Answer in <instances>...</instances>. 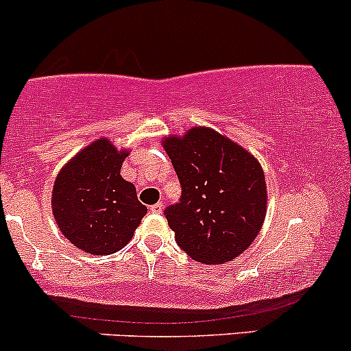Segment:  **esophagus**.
Here are the masks:
<instances>
[{
	"label": "esophagus",
	"instance_id": "obj_1",
	"mask_svg": "<svg viewBox=\"0 0 351 351\" xmlns=\"http://www.w3.org/2000/svg\"><path fill=\"white\" fill-rule=\"evenodd\" d=\"M150 210L156 214H160L162 210H164V204H162V202H157V204H154L152 207H150Z\"/></svg>",
	"mask_w": 351,
	"mask_h": 351
}]
</instances>
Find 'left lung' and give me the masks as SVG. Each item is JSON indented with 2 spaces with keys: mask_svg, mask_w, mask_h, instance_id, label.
Segmentation results:
<instances>
[{
  "mask_svg": "<svg viewBox=\"0 0 351 351\" xmlns=\"http://www.w3.org/2000/svg\"><path fill=\"white\" fill-rule=\"evenodd\" d=\"M182 195L164 210L180 250L194 261L222 265L251 246L265 222L261 164L219 132L194 127L162 141Z\"/></svg>",
  "mask_w": 351,
  "mask_h": 351,
  "instance_id": "obj_1",
  "label": "left lung"
}]
</instances>
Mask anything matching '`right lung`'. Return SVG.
I'll use <instances>...</instances> for the list:
<instances>
[{"label":"right lung","instance_id":"right-lung-1","mask_svg":"<svg viewBox=\"0 0 351 351\" xmlns=\"http://www.w3.org/2000/svg\"><path fill=\"white\" fill-rule=\"evenodd\" d=\"M129 154L97 138L56 176L51 210L62 234L80 251L107 256L120 251L147 214L132 182L120 176Z\"/></svg>","mask_w":351,"mask_h":351}]
</instances>
